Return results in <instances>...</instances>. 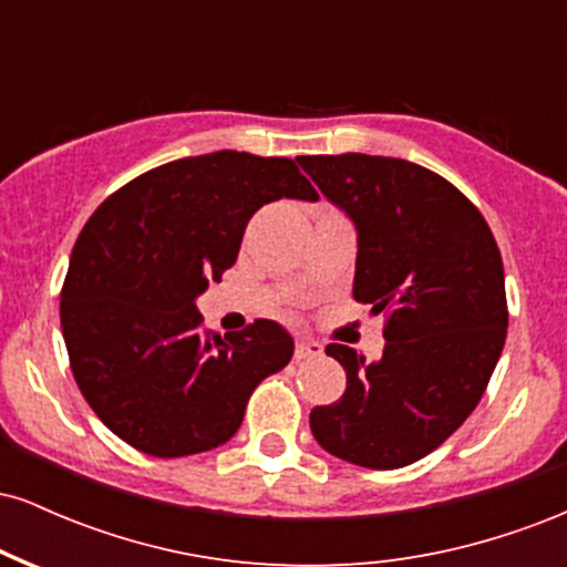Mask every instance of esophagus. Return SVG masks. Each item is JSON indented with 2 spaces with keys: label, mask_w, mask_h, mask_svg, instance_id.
Segmentation results:
<instances>
[{
  "label": "esophagus",
  "mask_w": 567,
  "mask_h": 567,
  "mask_svg": "<svg viewBox=\"0 0 567 567\" xmlns=\"http://www.w3.org/2000/svg\"><path fill=\"white\" fill-rule=\"evenodd\" d=\"M315 357H322V347L317 341H306V338H301V341L296 343V360H315Z\"/></svg>",
  "instance_id": "obj_1"
}]
</instances>
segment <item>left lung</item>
Instances as JSON below:
<instances>
[{
    "label": "left lung",
    "instance_id": "left-lung-1",
    "mask_svg": "<svg viewBox=\"0 0 567 567\" xmlns=\"http://www.w3.org/2000/svg\"><path fill=\"white\" fill-rule=\"evenodd\" d=\"M298 165L354 224V301L386 315L381 360L328 343L347 392L311 410V434L349 464L400 470L451 437L491 381L509 324L498 245L458 188L408 159Z\"/></svg>",
    "mask_w": 567,
    "mask_h": 567
}]
</instances>
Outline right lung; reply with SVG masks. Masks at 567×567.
<instances>
[{"label":"right lung","mask_w":567,"mask_h":567,"mask_svg":"<svg viewBox=\"0 0 567 567\" xmlns=\"http://www.w3.org/2000/svg\"><path fill=\"white\" fill-rule=\"evenodd\" d=\"M317 202L285 157L213 152L138 175L90 216L61 292V328L87 405L157 458L229 442L252 389L290 362L292 336L256 320L202 330L197 298L237 261L247 220L275 199Z\"/></svg>","instance_id":"add662e5"}]
</instances>
